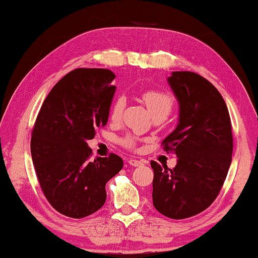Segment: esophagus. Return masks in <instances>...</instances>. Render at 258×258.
<instances>
[{
	"instance_id": "1",
	"label": "esophagus",
	"mask_w": 258,
	"mask_h": 258,
	"mask_svg": "<svg viewBox=\"0 0 258 258\" xmlns=\"http://www.w3.org/2000/svg\"><path fill=\"white\" fill-rule=\"evenodd\" d=\"M128 164L132 165V167H142L144 164V162L139 161V159H135V158H128Z\"/></svg>"
}]
</instances>
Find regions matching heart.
I'll return each mask as SVG.
<instances>
[{
    "label": "heart",
    "instance_id": "b5f03b06",
    "mask_svg": "<svg viewBox=\"0 0 258 258\" xmlns=\"http://www.w3.org/2000/svg\"><path fill=\"white\" fill-rule=\"evenodd\" d=\"M142 100L144 102L146 108H148L150 115L152 116H158L161 119H165L169 115V113L171 112L172 107H174V100L169 95L168 93L161 90H145L142 93ZM123 105H125V101L122 97H118L113 102L112 107H110V119L116 120L121 115ZM123 145H126L127 148H133L135 146V138L132 137H126L122 140Z\"/></svg>",
    "mask_w": 258,
    "mask_h": 258
}]
</instances>
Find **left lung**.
I'll return each mask as SVG.
<instances>
[{
	"mask_svg": "<svg viewBox=\"0 0 258 258\" xmlns=\"http://www.w3.org/2000/svg\"><path fill=\"white\" fill-rule=\"evenodd\" d=\"M168 83L178 102L175 130L163 140L174 151V169L151 162L153 206L163 216L184 219L210 207L232 161V130L226 103L206 78L174 71Z\"/></svg>",
	"mask_w": 258,
	"mask_h": 258,
	"instance_id": "8db88e82",
	"label": "left lung"
}]
</instances>
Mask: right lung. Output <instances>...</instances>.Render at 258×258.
Masks as SVG:
<instances>
[{
	"label": "right lung",
	"instance_id": "right-lung-1",
	"mask_svg": "<svg viewBox=\"0 0 258 258\" xmlns=\"http://www.w3.org/2000/svg\"><path fill=\"white\" fill-rule=\"evenodd\" d=\"M107 69H76L48 93L35 120L31 153L39 183L54 210L84 218L106 202V183L122 169L118 155L89 161L88 140L107 125L115 93Z\"/></svg>",
	"mask_w": 258,
	"mask_h": 258
}]
</instances>
